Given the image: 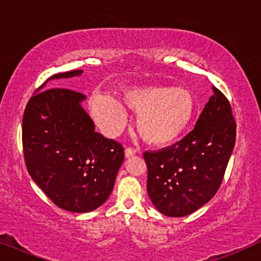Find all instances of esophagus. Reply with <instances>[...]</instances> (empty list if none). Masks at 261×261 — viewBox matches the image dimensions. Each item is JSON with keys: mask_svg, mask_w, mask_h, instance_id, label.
<instances>
[{"mask_svg": "<svg viewBox=\"0 0 261 261\" xmlns=\"http://www.w3.org/2000/svg\"><path fill=\"white\" fill-rule=\"evenodd\" d=\"M135 153H137V151H135V149H133V148H130V147L124 149V156H126V158H130V156H133Z\"/></svg>", "mask_w": 261, "mask_h": 261, "instance_id": "1", "label": "esophagus"}]
</instances>
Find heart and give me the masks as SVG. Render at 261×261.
<instances>
[{"label": "heart", "mask_w": 261, "mask_h": 261, "mask_svg": "<svg viewBox=\"0 0 261 261\" xmlns=\"http://www.w3.org/2000/svg\"><path fill=\"white\" fill-rule=\"evenodd\" d=\"M122 99L127 108L138 115V133L153 146H167L177 141L187 130L195 113L191 92L170 85L126 89ZM98 121L107 133L117 134L126 123L123 107L116 99H109Z\"/></svg>", "instance_id": "heart-1"}]
</instances>
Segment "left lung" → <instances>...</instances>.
Wrapping results in <instances>:
<instances>
[{"instance_id":"1","label":"left lung","mask_w":261,"mask_h":261,"mask_svg":"<svg viewBox=\"0 0 261 261\" xmlns=\"http://www.w3.org/2000/svg\"><path fill=\"white\" fill-rule=\"evenodd\" d=\"M191 133L172 147L145 152L147 192L164 215L183 217L206 204L219 190L237 139L230 105L219 89Z\"/></svg>"}]
</instances>
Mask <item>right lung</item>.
Returning a JSON list of instances; mask_svg holds the SVG:
<instances>
[{
    "label": "right lung",
    "instance_id": "obj_1",
    "mask_svg": "<svg viewBox=\"0 0 261 261\" xmlns=\"http://www.w3.org/2000/svg\"><path fill=\"white\" fill-rule=\"evenodd\" d=\"M83 70L53 74V80L78 77ZM46 82V83H47ZM32 96L24 109L22 144L26 166L39 188L59 208L90 213L112 194L124 159L119 142L95 132L82 106L85 96L64 88Z\"/></svg>",
    "mask_w": 261,
    "mask_h": 261
}]
</instances>
